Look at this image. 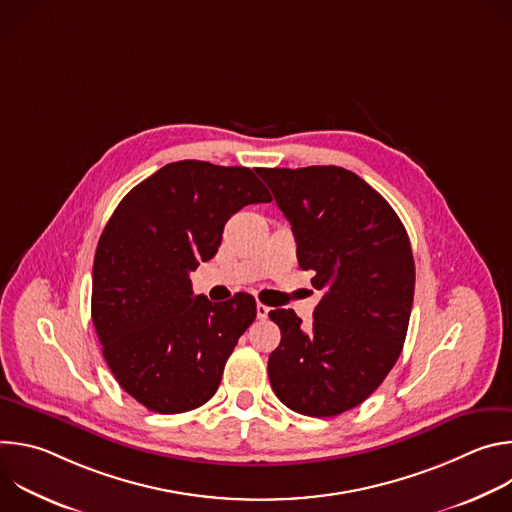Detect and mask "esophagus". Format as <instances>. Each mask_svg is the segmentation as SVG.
I'll list each match as a JSON object with an SVG mask.
<instances>
[{
  "instance_id": "34e87169",
  "label": "esophagus",
  "mask_w": 512,
  "mask_h": 512,
  "mask_svg": "<svg viewBox=\"0 0 512 512\" xmlns=\"http://www.w3.org/2000/svg\"><path fill=\"white\" fill-rule=\"evenodd\" d=\"M267 316H269V308L263 306V304H257V318L267 320Z\"/></svg>"
}]
</instances>
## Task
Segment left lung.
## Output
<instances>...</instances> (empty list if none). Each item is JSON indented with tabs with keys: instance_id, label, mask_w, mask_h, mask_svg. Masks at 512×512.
Returning <instances> with one entry per match:
<instances>
[{
	"instance_id": "left-lung-1",
	"label": "left lung",
	"mask_w": 512,
	"mask_h": 512,
	"mask_svg": "<svg viewBox=\"0 0 512 512\" xmlns=\"http://www.w3.org/2000/svg\"><path fill=\"white\" fill-rule=\"evenodd\" d=\"M294 231L298 261L324 296L310 328L271 310L281 330L267 373L277 399L310 417L360 405L397 362L411 316L415 263L391 204L338 166L259 168Z\"/></svg>"
}]
</instances>
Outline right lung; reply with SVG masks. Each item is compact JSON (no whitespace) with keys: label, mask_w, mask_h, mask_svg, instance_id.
I'll use <instances>...</instances> for the list:
<instances>
[{"label":"right lung","mask_w":512,"mask_h":512,"mask_svg":"<svg viewBox=\"0 0 512 512\" xmlns=\"http://www.w3.org/2000/svg\"><path fill=\"white\" fill-rule=\"evenodd\" d=\"M271 202L253 170L174 162L115 208L93 265L91 314L121 389L156 413L204 405L257 316L255 298L212 304L194 296L190 271L216 255L229 218Z\"/></svg>","instance_id":"obj_1"}]
</instances>
